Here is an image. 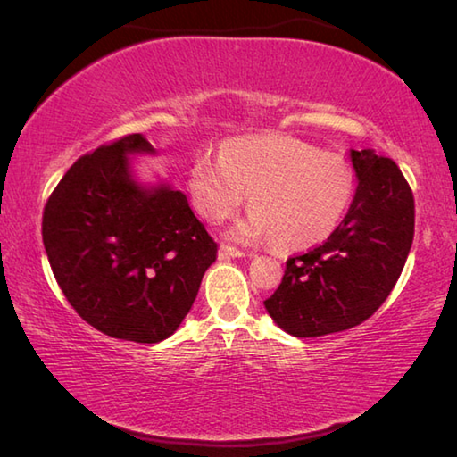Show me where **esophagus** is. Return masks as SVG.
I'll list each match as a JSON object with an SVG mask.
<instances>
[{
    "label": "esophagus",
    "mask_w": 457,
    "mask_h": 457,
    "mask_svg": "<svg viewBox=\"0 0 457 457\" xmlns=\"http://www.w3.org/2000/svg\"><path fill=\"white\" fill-rule=\"evenodd\" d=\"M244 256H245V253H244V252H239V250H236V247L226 245V244H221V245H220V260L244 258Z\"/></svg>",
    "instance_id": "obj_1"
}]
</instances>
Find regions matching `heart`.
Instances as JSON below:
<instances>
[{
    "label": "heart",
    "mask_w": 457,
    "mask_h": 457,
    "mask_svg": "<svg viewBox=\"0 0 457 457\" xmlns=\"http://www.w3.org/2000/svg\"><path fill=\"white\" fill-rule=\"evenodd\" d=\"M193 204L212 223L242 210L252 213L229 231L239 244L274 239L282 250L320 244L343 221L354 195V173L338 153L292 137L231 141L221 161L204 154L189 171Z\"/></svg>",
    "instance_id": "heart-1"
}]
</instances>
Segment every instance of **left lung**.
I'll use <instances>...</instances> for the list:
<instances>
[{
  "label": "left lung",
  "instance_id": "obj_1",
  "mask_svg": "<svg viewBox=\"0 0 457 457\" xmlns=\"http://www.w3.org/2000/svg\"><path fill=\"white\" fill-rule=\"evenodd\" d=\"M357 191L327 242L286 262L278 290L264 300L272 320L298 338L353 328L367 320L399 280L413 244L415 205L391 159L349 153Z\"/></svg>",
  "mask_w": 457,
  "mask_h": 457
}]
</instances>
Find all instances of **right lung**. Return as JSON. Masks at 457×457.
<instances>
[{"instance_id": "1", "label": "right lung", "mask_w": 457, "mask_h": 457, "mask_svg": "<svg viewBox=\"0 0 457 457\" xmlns=\"http://www.w3.org/2000/svg\"><path fill=\"white\" fill-rule=\"evenodd\" d=\"M138 154L157 151L129 135L76 161L44 207L42 239L58 286L90 327L153 345L191 311L218 244L183 191L137 179Z\"/></svg>"}]
</instances>
